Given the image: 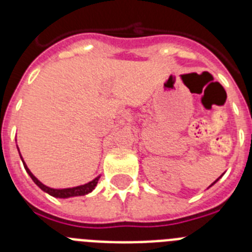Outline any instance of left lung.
Returning <instances> with one entry per match:
<instances>
[{"label": "left lung", "mask_w": 252, "mask_h": 252, "mask_svg": "<svg viewBox=\"0 0 252 252\" xmlns=\"http://www.w3.org/2000/svg\"><path fill=\"white\" fill-rule=\"evenodd\" d=\"M222 175H223V174H222ZM222 175H221V177H222ZM221 177H220V178H221ZM220 178H218V179H217V180H215V182H213V183H212V184H211V186H209V187H212V186H213V184H216V183H217L218 180H220Z\"/></svg>", "instance_id": "8db88e82"}]
</instances>
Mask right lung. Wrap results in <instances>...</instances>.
I'll return each instance as SVG.
<instances>
[{
    "instance_id": "1",
    "label": "right lung",
    "mask_w": 252,
    "mask_h": 252,
    "mask_svg": "<svg viewBox=\"0 0 252 252\" xmlns=\"http://www.w3.org/2000/svg\"><path fill=\"white\" fill-rule=\"evenodd\" d=\"M17 150H19V148H17ZM19 154H20V150H19ZM20 158H21L24 166H25V170L28 171V174L30 175L31 179L34 180V183L36 184V186L39 187L41 190H44L45 193L50 194L51 197H55V198H72V197H79V195L88 194V193H91L93 189L95 188V186H97V183H98L99 178H101V175H98V177L94 178V179H93L92 182H90V183L83 184V186L73 187V188H63V189L50 188V187H48V186H45V184L41 183V182H40V180L37 179V178L35 177L32 173H31L30 169H29L28 165H26V162L24 161V159H22L21 154H20Z\"/></svg>"
}]
</instances>
